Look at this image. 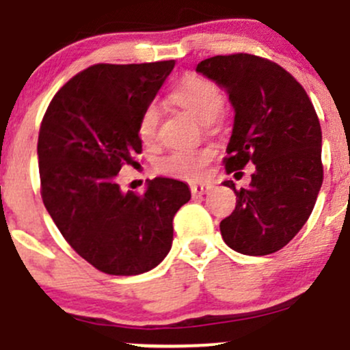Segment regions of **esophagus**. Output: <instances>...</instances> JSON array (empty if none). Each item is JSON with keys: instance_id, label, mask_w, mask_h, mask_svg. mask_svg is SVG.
Wrapping results in <instances>:
<instances>
[{"instance_id": "1", "label": "esophagus", "mask_w": 350, "mask_h": 350, "mask_svg": "<svg viewBox=\"0 0 350 350\" xmlns=\"http://www.w3.org/2000/svg\"><path fill=\"white\" fill-rule=\"evenodd\" d=\"M189 188H191L193 195L201 196V195H208V193H210L211 189H213V186L208 185V183H193V185L189 186Z\"/></svg>"}]
</instances>
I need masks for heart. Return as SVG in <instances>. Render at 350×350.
<instances>
[{"label":"heart","mask_w":350,"mask_h":350,"mask_svg":"<svg viewBox=\"0 0 350 350\" xmlns=\"http://www.w3.org/2000/svg\"><path fill=\"white\" fill-rule=\"evenodd\" d=\"M169 100L203 122H211L220 113L225 98L220 88L213 81L206 79L200 74L189 72L183 76L178 84L172 88V91L169 93ZM157 126L159 109L155 107H147L140 113L139 123H137V133L144 146H154L157 140ZM213 155L215 150L210 147L172 150L155 162V171L171 176V178L195 181V179L203 178Z\"/></svg>","instance_id":"1"}]
</instances>
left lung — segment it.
I'll use <instances>...</instances> for the list:
<instances>
[{
    "mask_svg": "<svg viewBox=\"0 0 350 350\" xmlns=\"http://www.w3.org/2000/svg\"><path fill=\"white\" fill-rule=\"evenodd\" d=\"M196 70L224 86L234 105L227 174L254 164L247 188L225 181L237 204L221 220V237L245 256L278 252L301 230L322 188V129L315 108L288 70L259 55H215Z\"/></svg>",
    "mask_w": 350,
    "mask_h": 350,
    "instance_id": "1",
    "label": "left lung"
}]
</instances>
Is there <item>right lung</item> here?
Returning a JSON list of instances; mask_svg holds the SVG:
<instances>
[{"label": "right lung", "mask_w": 350, "mask_h": 350, "mask_svg": "<svg viewBox=\"0 0 350 350\" xmlns=\"http://www.w3.org/2000/svg\"><path fill=\"white\" fill-rule=\"evenodd\" d=\"M174 61L94 64L55 93L38 132L45 208L66 242L113 276L157 266L172 243V220L191 193L183 181L155 178L146 193H123L116 174L142 152L140 113Z\"/></svg>", "instance_id": "obj_1"}]
</instances>
